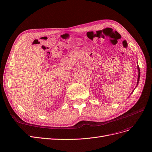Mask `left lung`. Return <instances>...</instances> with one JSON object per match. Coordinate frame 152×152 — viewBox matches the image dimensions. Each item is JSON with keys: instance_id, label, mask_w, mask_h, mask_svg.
I'll return each mask as SVG.
<instances>
[{"instance_id": "1", "label": "left lung", "mask_w": 152, "mask_h": 152, "mask_svg": "<svg viewBox=\"0 0 152 152\" xmlns=\"http://www.w3.org/2000/svg\"><path fill=\"white\" fill-rule=\"evenodd\" d=\"M137 69H138V78H137V85L138 84V82H139V80H140V68L139 66H137Z\"/></svg>"}]
</instances>
